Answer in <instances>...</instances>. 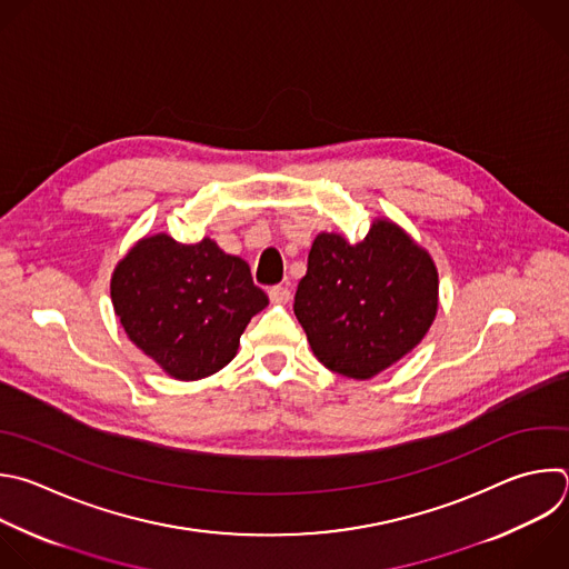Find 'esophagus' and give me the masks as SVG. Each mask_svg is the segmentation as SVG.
I'll list each match as a JSON object with an SVG mask.
<instances>
[{"label":"esophagus","mask_w":569,"mask_h":569,"mask_svg":"<svg viewBox=\"0 0 569 569\" xmlns=\"http://www.w3.org/2000/svg\"><path fill=\"white\" fill-rule=\"evenodd\" d=\"M268 295H270V301H272V303H288L290 297H292L286 286H272V288L268 290Z\"/></svg>","instance_id":"1"}]
</instances>
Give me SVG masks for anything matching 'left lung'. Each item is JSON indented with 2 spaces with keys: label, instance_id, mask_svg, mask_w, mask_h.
Wrapping results in <instances>:
<instances>
[{
  "label": "left lung",
  "instance_id": "1",
  "mask_svg": "<svg viewBox=\"0 0 569 569\" xmlns=\"http://www.w3.org/2000/svg\"><path fill=\"white\" fill-rule=\"evenodd\" d=\"M436 312V263L393 221L377 219L359 243L332 232L312 241L295 315L332 372L370 380L422 341Z\"/></svg>",
  "mask_w": 569,
  "mask_h": 569
}]
</instances>
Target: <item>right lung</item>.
I'll return each instance as SVG.
<instances>
[{
    "instance_id": "right-lung-1",
    "label": "right lung",
    "mask_w": 569,
    "mask_h": 569,
    "mask_svg": "<svg viewBox=\"0 0 569 569\" xmlns=\"http://www.w3.org/2000/svg\"><path fill=\"white\" fill-rule=\"evenodd\" d=\"M127 337L173 380L194 382L228 366L250 319L268 306L250 266L212 239L184 246L140 239L111 277Z\"/></svg>"
}]
</instances>
